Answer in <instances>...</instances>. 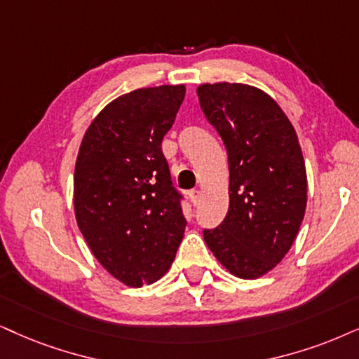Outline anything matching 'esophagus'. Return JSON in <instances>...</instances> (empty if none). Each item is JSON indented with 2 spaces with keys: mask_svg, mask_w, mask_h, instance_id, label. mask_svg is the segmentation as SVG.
Returning <instances> with one entry per match:
<instances>
[{
  "mask_svg": "<svg viewBox=\"0 0 359 359\" xmlns=\"http://www.w3.org/2000/svg\"><path fill=\"white\" fill-rule=\"evenodd\" d=\"M189 198H190V202H192V205L197 207L198 203H201V190H198V189L190 190V192H189Z\"/></svg>",
  "mask_w": 359,
  "mask_h": 359,
  "instance_id": "1",
  "label": "esophagus"
}]
</instances>
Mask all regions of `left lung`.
Here are the masks:
<instances>
[{
	"label": "left lung",
	"instance_id": "obj_1",
	"mask_svg": "<svg viewBox=\"0 0 359 359\" xmlns=\"http://www.w3.org/2000/svg\"><path fill=\"white\" fill-rule=\"evenodd\" d=\"M197 96L229 156L230 205L203 230L222 265L253 280L287 255L306 208V170L292 122L263 90L247 84H202Z\"/></svg>",
	"mask_w": 359,
	"mask_h": 359
}]
</instances>
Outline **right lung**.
<instances>
[{"mask_svg":"<svg viewBox=\"0 0 359 359\" xmlns=\"http://www.w3.org/2000/svg\"><path fill=\"white\" fill-rule=\"evenodd\" d=\"M184 97V84L135 89L109 102L81 142L76 220L94 257L127 287L164 276L182 242V194L162 139Z\"/></svg>","mask_w":359,"mask_h":359,"instance_id":"right-lung-1","label":"right lung"}]
</instances>
